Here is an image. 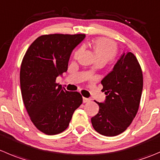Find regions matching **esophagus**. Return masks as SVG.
<instances>
[{"label":"esophagus","mask_w":160,"mask_h":160,"mask_svg":"<svg viewBox=\"0 0 160 160\" xmlns=\"http://www.w3.org/2000/svg\"><path fill=\"white\" fill-rule=\"evenodd\" d=\"M91 99V98H83V103H87V102H90Z\"/></svg>","instance_id":"esophagus-1"}]
</instances>
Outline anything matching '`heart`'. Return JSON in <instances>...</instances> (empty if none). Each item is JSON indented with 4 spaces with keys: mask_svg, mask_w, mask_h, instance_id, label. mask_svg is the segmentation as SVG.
Here are the masks:
<instances>
[{
    "mask_svg": "<svg viewBox=\"0 0 160 160\" xmlns=\"http://www.w3.org/2000/svg\"><path fill=\"white\" fill-rule=\"evenodd\" d=\"M94 53L95 55L97 61H103L107 62L112 59L117 54V44L110 39L105 37H98L93 40L91 44ZM80 50H78L75 54V57L80 53Z\"/></svg>",
    "mask_w": 160,
    "mask_h": 160,
    "instance_id": "obj_1",
    "label": "heart"
}]
</instances>
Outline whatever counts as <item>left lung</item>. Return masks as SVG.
<instances>
[{
	"instance_id": "left-lung-1",
	"label": "left lung",
	"mask_w": 160,
	"mask_h": 160,
	"mask_svg": "<svg viewBox=\"0 0 160 160\" xmlns=\"http://www.w3.org/2000/svg\"><path fill=\"white\" fill-rule=\"evenodd\" d=\"M101 83L106 98L103 103L96 102L99 111L91 118V123L99 134L116 136L131 125L140 105L143 75L135 55L123 53Z\"/></svg>"
}]
</instances>
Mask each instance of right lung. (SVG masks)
Returning a JSON list of instances; mask_svg holds the SVG:
<instances>
[{
    "instance_id": "1",
    "label": "right lung",
    "mask_w": 160,
    "mask_h": 160,
    "mask_svg": "<svg viewBox=\"0 0 160 160\" xmlns=\"http://www.w3.org/2000/svg\"><path fill=\"white\" fill-rule=\"evenodd\" d=\"M85 34H48L37 37L22 58L20 87L31 121L48 135L68 128L74 111L83 102L81 94L67 91L56 78L68 69L72 50Z\"/></svg>"
}]
</instances>
